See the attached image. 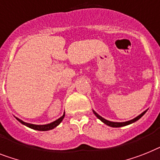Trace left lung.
I'll use <instances>...</instances> for the list:
<instances>
[{
  "label": "left lung",
  "instance_id": "8db88e82",
  "mask_svg": "<svg viewBox=\"0 0 160 160\" xmlns=\"http://www.w3.org/2000/svg\"><path fill=\"white\" fill-rule=\"evenodd\" d=\"M93 113H95V115L97 117V118H99L100 120H101L104 123H105L106 125H108V126L109 127H112V128H120V127H123V126H127V125H128V124H131V123H132V122H136V121H137L138 119H140V118H142V116L145 114V113H146V111H144L143 113H141L139 116H137V118H133V119L130 120V121H128V122H110V121H108V120L105 119L104 118H102V117H101V116L99 115L98 113H96V112L93 110Z\"/></svg>",
  "mask_w": 160,
  "mask_h": 160
}]
</instances>
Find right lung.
I'll use <instances>...</instances> for the list:
<instances>
[{
    "instance_id": "1",
    "label": "right lung",
    "mask_w": 160,
    "mask_h": 160,
    "mask_svg": "<svg viewBox=\"0 0 160 160\" xmlns=\"http://www.w3.org/2000/svg\"><path fill=\"white\" fill-rule=\"evenodd\" d=\"M64 114H63V116H61L60 118H58L57 120H55V121H54V122H51V123H49V124H46V125H35V124H31V123H27V122H24L23 121H22V120L18 119V118H17V120L18 121H19V122L22 123V124L25 125V126L28 127V128H30L32 129H34V130H38V131H48V130H51V129H53L54 128H55L56 126H58V125L61 122V121L63 120V118H64Z\"/></svg>"
}]
</instances>
